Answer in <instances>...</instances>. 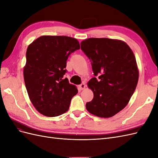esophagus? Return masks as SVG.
I'll return each instance as SVG.
<instances>
[{"label": "esophagus", "instance_id": "34e87169", "mask_svg": "<svg viewBox=\"0 0 158 158\" xmlns=\"http://www.w3.org/2000/svg\"><path fill=\"white\" fill-rule=\"evenodd\" d=\"M78 87H79V89L80 90H83L84 89H85V87H86V85H85V84L84 83H82V84H81L80 85H79Z\"/></svg>", "mask_w": 158, "mask_h": 158}]
</instances>
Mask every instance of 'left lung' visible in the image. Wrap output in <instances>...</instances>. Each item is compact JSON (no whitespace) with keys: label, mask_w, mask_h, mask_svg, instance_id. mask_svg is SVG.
<instances>
[{"label":"left lung","mask_w":158,"mask_h":158,"mask_svg":"<svg viewBox=\"0 0 158 158\" xmlns=\"http://www.w3.org/2000/svg\"><path fill=\"white\" fill-rule=\"evenodd\" d=\"M80 45L98 76L88 82L94 98L85 107L97 117H111L127 106L136 88L139 73L135 56L121 40L89 38Z\"/></svg>","instance_id":"obj_1"}]
</instances>
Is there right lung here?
<instances>
[{
  "label": "right lung",
  "instance_id": "add662e5",
  "mask_svg": "<svg viewBox=\"0 0 158 158\" xmlns=\"http://www.w3.org/2000/svg\"><path fill=\"white\" fill-rule=\"evenodd\" d=\"M80 48L77 40L68 36L43 35L26 51L23 78L33 106L47 117L66 112L78 89L64 78L69 56Z\"/></svg>",
  "mask_w": 158,
  "mask_h": 158
}]
</instances>
